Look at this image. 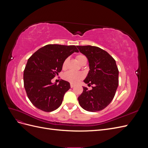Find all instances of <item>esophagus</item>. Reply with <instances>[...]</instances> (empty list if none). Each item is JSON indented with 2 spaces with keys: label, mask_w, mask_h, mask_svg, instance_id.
Segmentation results:
<instances>
[{
  "label": "esophagus",
  "mask_w": 148,
  "mask_h": 148,
  "mask_svg": "<svg viewBox=\"0 0 148 148\" xmlns=\"http://www.w3.org/2000/svg\"><path fill=\"white\" fill-rule=\"evenodd\" d=\"M75 86V85L74 84H70V87L72 88H73Z\"/></svg>",
  "instance_id": "1"
}]
</instances>
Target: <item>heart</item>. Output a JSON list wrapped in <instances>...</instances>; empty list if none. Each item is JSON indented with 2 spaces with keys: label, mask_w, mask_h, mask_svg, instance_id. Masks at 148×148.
<instances>
[{
  "label": "heart",
  "mask_w": 148,
  "mask_h": 148,
  "mask_svg": "<svg viewBox=\"0 0 148 148\" xmlns=\"http://www.w3.org/2000/svg\"><path fill=\"white\" fill-rule=\"evenodd\" d=\"M76 58H77V60L80 64L83 61V59H86V57L83 54H78L77 56H76ZM67 62H68V59H65L63 62V64H62V68L64 69H66ZM63 78L64 79L66 80V81L69 82L71 83L77 84L80 81V80L84 78V74L82 72H80V71H68L64 73Z\"/></svg>",
  "instance_id": "1"
}]
</instances>
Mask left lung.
I'll use <instances>...</instances> for the list:
<instances>
[{
	"mask_svg": "<svg viewBox=\"0 0 148 148\" xmlns=\"http://www.w3.org/2000/svg\"><path fill=\"white\" fill-rule=\"evenodd\" d=\"M89 61V71L84 82L93 84L91 90L83 87L78 98L83 109L97 112L105 109L114 99L119 85V70L115 60L108 52L92 46H77Z\"/></svg>",
	"mask_w": 148,
	"mask_h": 148,
	"instance_id": "left-lung-1",
	"label": "left lung"
}]
</instances>
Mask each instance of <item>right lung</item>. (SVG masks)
I'll list each match as a JSON object with an SVG mask.
<instances>
[{"label":"right lung","instance_id":"add662e5","mask_svg":"<svg viewBox=\"0 0 148 148\" xmlns=\"http://www.w3.org/2000/svg\"><path fill=\"white\" fill-rule=\"evenodd\" d=\"M75 52H79L75 46L47 44L28 59L23 73L24 87L28 99L38 109L49 112L62 104L70 83L60 79L57 85L51 79L59 75L64 61Z\"/></svg>","mask_w":148,"mask_h":148}]
</instances>
